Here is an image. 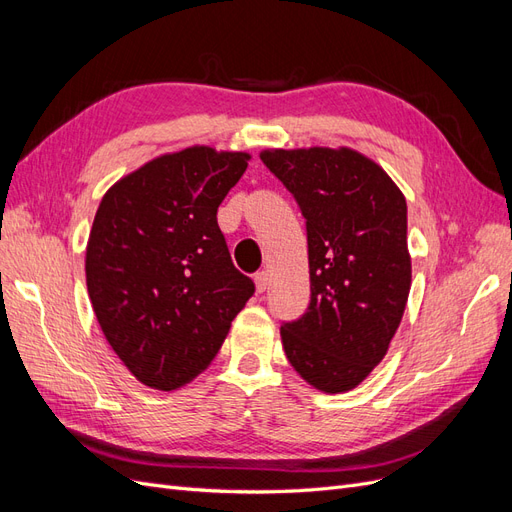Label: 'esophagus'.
<instances>
[{
	"label": "esophagus",
	"mask_w": 512,
	"mask_h": 512,
	"mask_svg": "<svg viewBox=\"0 0 512 512\" xmlns=\"http://www.w3.org/2000/svg\"><path fill=\"white\" fill-rule=\"evenodd\" d=\"M254 282H256V292H258V294L265 292L267 286H269V275H267V271H258V273L254 275Z\"/></svg>",
	"instance_id": "34e87169"
}]
</instances>
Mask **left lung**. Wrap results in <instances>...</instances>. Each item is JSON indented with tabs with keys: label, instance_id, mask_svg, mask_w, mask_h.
<instances>
[{
	"label": "left lung",
	"instance_id": "1",
	"mask_svg": "<svg viewBox=\"0 0 512 512\" xmlns=\"http://www.w3.org/2000/svg\"><path fill=\"white\" fill-rule=\"evenodd\" d=\"M260 160L305 218L309 305L282 322L299 376L324 393L361 384L404 316L412 265L408 207L391 177L352 149H275Z\"/></svg>",
	"mask_w": 512,
	"mask_h": 512
}]
</instances>
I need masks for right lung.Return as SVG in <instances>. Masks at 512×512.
Wrapping results in <instances>:
<instances>
[{
    "mask_svg": "<svg viewBox=\"0 0 512 512\" xmlns=\"http://www.w3.org/2000/svg\"><path fill=\"white\" fill-rule=\"evenodd\" d=\"M247 160L211 147L168 153L117 181L96 211L89 299L106 342L151 389L196 378L256 290L232 265L218 226Z\"/></svg>",
    "mask_w": 512,
    "mask_h": 512,
    "instance_id": "1",
    "label": "right lung"
}]
</instances>
